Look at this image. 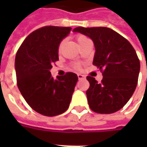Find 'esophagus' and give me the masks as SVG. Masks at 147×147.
<instances>
[{
    "label": "esophagus",
    "mask_w": 147,
    "mask_h": 147,
    "mask_svg": "<svg viewBox=\"0 0 147 147\" xmlns=\"http://www.w3.org/2000/svg\"><path fill=\"white\" fill-rule=\"evenodd\" d=\"M78 78H79V80H83V79H85V76L81 74H78Z\"/></svg>",
    "instance_id": "34e87169"
}]
</instances>
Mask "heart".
Returning <instances> with one entry per match:
<instances>
[{
  "instance_id": "heart-1",
  "label": "heart",
  "mask_w": 147,
  "mask_h": 147,
  "mask_svg": "<svg viewBox=\"0 0 147 147\" xmlns=\"http://www.w3.org/2000/svg\"><path fill=\"white\" fill-rule=\"evenodd\" d=\"M76 40L77 42H78V43H79V45H81V44H83V42H86V40H88V38H86V36H84V35H83V34H78L76 36ZM64 40H63V41H61V43H60V45H59V49H61V46H62V45L64 44ZM74 67L76 68V69H80V64H75L74 65Z\"/></svg>"
}]
</instances>
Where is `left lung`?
<instances>
[{
    "mask_svg": "<svg viewBox=\"0 0 147 147\" xmlns=\"http://www.w3.org/2000/svg\"><path fill=\"white\" fill-rule=\"evenodd\" d=\"M73 31L92 39L96 50L93 64L103 76L101 83L94 77H86L90 108L102 114L120 110L129 101L138 83L140 62L135 49L125 38L108 27H79Z\"/></svg>",
    "mask_w": 147,
    "mask_h": 147,
    "instance_id": "left-lung-1",
    "label": "left lung"
}]
</instances>
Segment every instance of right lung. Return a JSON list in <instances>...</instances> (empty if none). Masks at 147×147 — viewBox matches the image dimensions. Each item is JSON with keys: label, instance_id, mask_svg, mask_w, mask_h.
<instances>
[{"label": "right lung", "instance_id": "obj_1", "mask_svg": "<svg viewBox=\"0 0 147 147\" xmlns=\"http://www.w3.org/2000/svg\"><path fill=\"white\" fill-rule=\"evenodd\" d=\"M69 27L45 26L25 38L18 49L15 67L18 88L37 113L54 117L67 110L78 76L67 72L54 80L49 70L59 60V45L69 34Z\"/></svg>", "mask_w": 147, "mask_h": 147}]
</instances>
